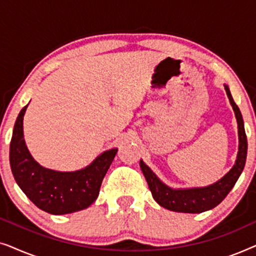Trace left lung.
Here are the masks:
<instances>
[{
    "label": "left lung",
    "instance_id": "obj_1",
    "mask_svg": "<svg viewBox=\"0 0 256 256\" xmlns=\"http://www.w3.org/2000/svg\"><path fill=\"white\" fill-rule=\"evenodd\" d=\"M225 86L227 96L236 114L238 122V135H239V150H238L236 160L232 169L224 176L222 180L214 184L204 188H172L168 186L152 172V170L141 160L140 166L144 174L146 183L155 200L164 208L174 212L182 213H202L208 211L216 205H219L226 196L230 194L238 178L242 172L247 157V136L244 132L242 115L239 107L234 102L232 94L227 85Z\"/></svg>",
    "mask_w": 256,
    "mask_h": 256
}]
</instances>
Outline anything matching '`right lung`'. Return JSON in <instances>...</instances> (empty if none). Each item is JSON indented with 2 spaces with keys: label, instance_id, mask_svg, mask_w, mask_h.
I'll return each mask as SVG.
<instances>
[{
  "label": "right lung",
  "instance_id": "add662e5",
  "mask_svg": "<svg viewBox=\"0 0 256 256\" xmlns=\"http://www.w3.org/2000/svg\"><path fill=\"white\" fill-rule=\"evenodd\" d=\"M26 107L28 104L17 116L10 142V166L16 183L38 208L51 214H68L87 208L99 196L118 148L100 154L82 170L62 172L46 169L34 160L24 141L23 116Z\"/></svg>",
  "mask_w": 256,
  "mask_h": 256
}]
</instances>
